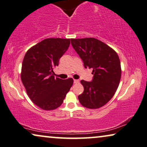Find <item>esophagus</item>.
Masks as SVG:
<instances>
[{"mask_svg":"<svg viewBox=\"0 0 147 147\" xmlns=\"http://www.w3.org/2000/svg\"><path fill=\"white\" fill-rule=\"evenodd\" d=\"M74 83H79V80L75 79V80H74Z\"/></svg>","mask_w":147,"mask_h":147,"instance_id":"34e87169","label":"esophagus"}]
</instances>
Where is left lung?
<instances>
[{"mask_svg":"<svg viewBox=\"0 0 147 147\" xmlns=\"http://www.w3.org/2000/svg\"><path fill=\"white\" fill-rule=\"evenodd\" d=\"M85 68H93L91 82L81 80L83 93L78 98L89 109H98L112 98L121 79L120 60L116 52L97 39H70Z\"/></svg>","mask_w":147,"mask_h":147,"instance_id":"left-lung-1","label":"left lung"}]
</instances>
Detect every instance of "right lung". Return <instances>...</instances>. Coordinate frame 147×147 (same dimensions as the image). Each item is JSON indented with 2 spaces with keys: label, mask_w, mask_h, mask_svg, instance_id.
Segmentation results:
<instances>
[{
  "label": "right lung",
  "mask_w": 147,
  "mask_h": 147,
  "mask_svg": "<svg viewBox=\"0 0 147 147\" xmlns=\"http://www.w3.org/2000/svg\"><path fill=\"white\" fill-rule=\"evenodd\" d=\"M70 44V39H45L29 48L23 58L21 81L31 100L44 110L60 107L73 84L72 78L62 80L53 75Z\"/></svg>",
  "instance_id": "right-lung-1"
}]
</instances>
